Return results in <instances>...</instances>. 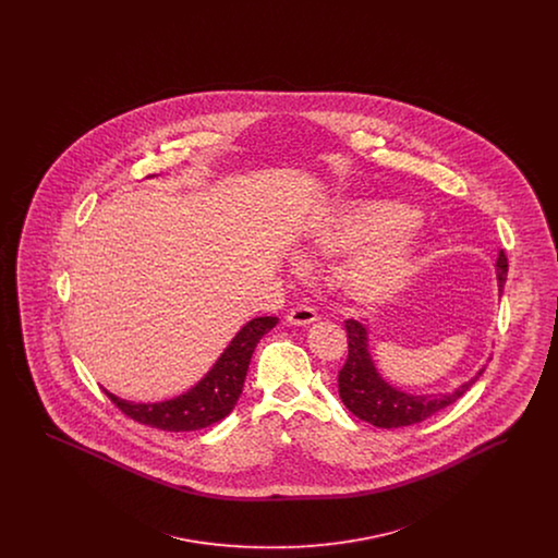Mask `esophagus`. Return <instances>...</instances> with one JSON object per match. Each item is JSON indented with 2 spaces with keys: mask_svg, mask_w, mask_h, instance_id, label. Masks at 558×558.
Here are the masks:
<instances>
[{
  "mask_svg": "<svg viewBox=\"0 0 558 558\" xmlns=\"http://www.w3.org/2000/svg\"><path fill=\"white\" fill-rule=\"evenodd\" d=\"M287 319L294 324V326H307V324H314L318 319V314L314 307H307V305H294Z\"/></svg>",
  "mask_w": 558,
  "mask_h": 558,
  "instance_id": "obj_1",
  "label": "esophagus"
}]
</instances>
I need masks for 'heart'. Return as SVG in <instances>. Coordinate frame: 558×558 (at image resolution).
I'll return each instance as SVG.
<instances>
[{"label": "heart", "mask_w": 558, "mask_h": 558, "mask_svg": "<svg viewBox=\"0 0 558 558\" xmlns=\"http://www.w3.org/2000/svg\"><path fill=\"white\" fill-rule=\"evenodd\" d=\"M418 213L393 201H351L319 226L312 251L351 257L345 291L362 305H380L405 289L421 257Z\"/></svg>", "instance_id": "obj_1"}]
</instances>
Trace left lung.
Masks as SVG:
<instances>
[{
  "instance_id": "left-lung-1",
  "label": "left lung",
  "mask_w": 558,
  "mask_h": 558,
  "mask_svg": "<svg viewBox=\"0 0 558 558\" xmlns=\"http://www.w3.org/2000/svg\"><path fill=\"white\" fill-rule=\"evenodd\" d=\"M498 274V291L502 294L508 259L505 251H500L496 262ZM347 343L349 355L345 366L339 371V396L343 399L347 410L355 414L360 421H366L378 428H399V426L418 425L439 410L451 405L456 399L462 398L485 372V366L466 383H462L451 393L437 396H412L405 393L391 383H387L380 372L376 371L368 345V330L357 319H347Z\"/></svg>"
}]
</instances>
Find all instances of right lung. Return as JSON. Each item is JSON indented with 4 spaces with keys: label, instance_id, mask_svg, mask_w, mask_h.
<instances>
[{
    "label": "right lung",
    "instance_id": "add662e5",
    "mask_svg": "<svg viewBox=\"0 0 558 558\" xmlns=\"http://www.w3.org/2000/svg\"><path fill=\"white\" fill-rule=\"evenodd\" d=\"M278 318L264 316L246 322L230 345L223 349L211 371L205 374L186 393L157 403H135L108 393L110 401L140 425L153 426L160 430H198L226 418L242 393V385L253 357V351L262 337L267 335Z\"/></svg>",
    "mask_w": 558,
    "mask_h": 558
}]
</instances>
